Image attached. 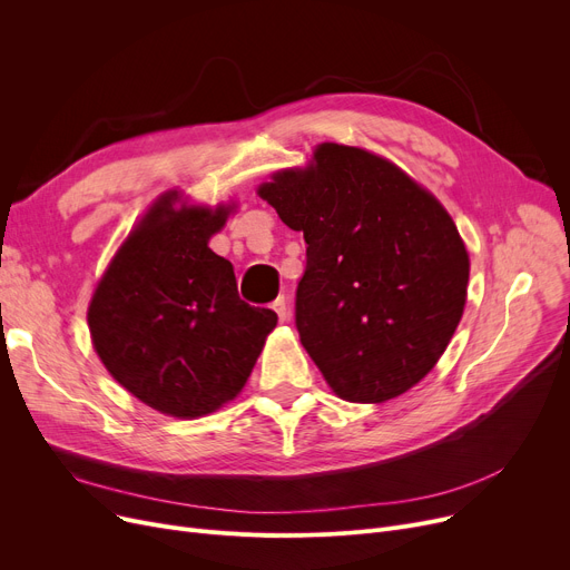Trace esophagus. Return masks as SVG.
<instances>
[{
	"label": "esophagus",
	"instance_id": "1",
	"mask_svg": "<svg viewBox=\"0 0 570 570\" xmlns=\"http://www.w3.org/2000/svg\"><path fill=\"white\" fill-rule=\"evenodd\" d=\"M273 309H275V314L279 316V321H282V323L288 318V307H286V301H284V297H277V301L273 303Z\"/></svg>",
	"mask_w": 570,
	"mask_h": 570
}]
</instances>
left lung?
Here are the masks:
<instances>
[{
    "label": "left lung",
    "instance_id": "obj_1",
    "mask_svg": "<svg viewBox=\"0 0 570 570\" xmlns=\"http://www.w3.org/2000/svg\"><path fill=\"white\" fill-rule=\"evenodd\" d=\"M256 194L305 235L295 325L331 391L381 404L421 383L462 321L471 267L441 200L391 159L340 142Z\"/></svg>",
    "mask_w": 570,
    "mask_h": 570
}]
</instances>
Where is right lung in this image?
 I'll return each mask as SVG.
<instances>
[{
	"mask_svg": "<svg viewBox=\"0 0 570 570\" xmlns=\"http://www.w3.org/2000/svg\"><path fill=\"white\" fill-rule=\"evenodd\" d=\"M237 209L161 194L134 224L87 307L108 374L149 409L200 417L233 402L275 331L273 309L239 301L230 261L209 249Z\"/></svg>",
	"mask_w": 570,
	"mask_h": 570,
	"instance_id": "1",
	"label": "right lung"
}]
</instances>
